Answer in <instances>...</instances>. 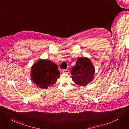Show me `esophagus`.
Here are the masks:
<instances>
[{"mask_svg":"<svg viewBox=\"0 0 129 129\" xmlns=\"http://www.w3.org/2000/svg\"><path fill=\"white\" fill-rule=\"evenodd\" d=\"M62 73L64 74H68L69 73V70L68 69H64L62 71Z\"/></svg>","mask_w":129,"mask_h":129,"instance_id":"1","label":"esophagus"}]
</instances>
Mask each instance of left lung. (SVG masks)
<instances>
[{
	"mask_svg": "<svg viewBox=\"0 0 129 129\" xmlns=\"http://www.w3.org/2000/svg\"><path fill=\"white\" fill-rule=\"evenodd\" d=\"M95 74V68L90 59L86 57H80L77 60L76 64L71 71V78L75 83L85 86L92 81Z\"/></svg>",
	"mask_w": 129,
	"mask_h": 129,
	"instance_id": "left-lung-1",
	"label": "left lung"
}]
</instances>
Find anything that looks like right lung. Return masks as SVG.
Wrapping results in <instances>:
<instances>
[{
  "label": "right lung",
  "mask_w": 129,
  "mask_h": 129,
  "mask_svg": "<svg viewBox=\"0 0 129 129\" xmlns=\"http://www.w3.org/2000/svg\"><path fill=\"white\" fill-rule=\"evenodd\" d=\"M60 76L58 65L47 59L38 60L30 70L31 80L42 89H48L53 85Z\"/></svg>",
  "instance_id": "1"
}]
</instances>
